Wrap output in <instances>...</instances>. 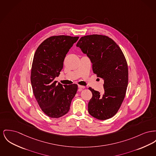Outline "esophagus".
I'll return each instance as SVG.
<instances>
[{"label":"esophagus","instance_id":"esophagus-1","mask_svg":"<svg viewBox=\"0 0 156 156\" xmlns=\"http://www.w3.org/2000/svg\"><path fill=\"white\" fill-rule=\"evenodd\" d=\"M78 88H85V86H83V85H78Z\"/></svg>","mask_w":156,"mask_h":156}]
</instances>
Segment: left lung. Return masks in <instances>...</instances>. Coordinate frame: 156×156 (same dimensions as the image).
<instances>
[{
  "instance_id": "left-lung-1",
  "label": "left lung",
  "mask_w": 156,
  "mask_h": 156,
  "mask_svg": "<svg viewBox=\"0 0 156 156\" xmlns=\"http://www.w3.org/2000/svg\"><path fill=\"white\" fill-rule=\"evenodd\" d=\"M76 46L91 59L93 73L104 81L102 95L89 87L92 97L88 112L97 119H109L118 112L127 91L128 70L125 56L111 38L102 35L81 37Z\"/></svg>"
}]
</instances>
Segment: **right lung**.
<instances>
[{
  "instance_id": "obj_1",
  "label": "right lung",
  "mask_w": 156,
  "mask_h": 156,
  "mask_svg": "<svg viewBox=\"0 0 156 156\" xmlns=\"http://www.w3.org/2000/svg\"><path fill=\"white\" fill-rule=\"evenodd\" d=\"M79 37H49L37 48L30 73L32 90L42 111L51 118H59L69 110L78 85H64L55 81L63 68L65 58Z\"/></svg>"
}]
</instances>
